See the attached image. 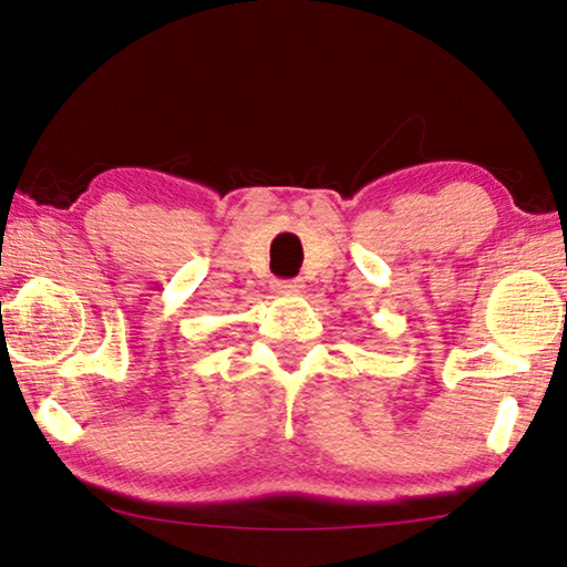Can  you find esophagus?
<instances>
[{
  "label": "esophagus",
  "instance_id": "1",
  "mask_svg": "<svg viewBox=\"0 0 567 567\" xmlns=\"http://www.w3.org/2000/svg\"><path fill=\"white\" fill-rule=\"evenodd\" d=\"M272 290L282 292V295H298L302 290V282L300 280H275Z\"/></svg>",
  "mask_w": 567,
  "mask_h": 567
}]
</instances>
